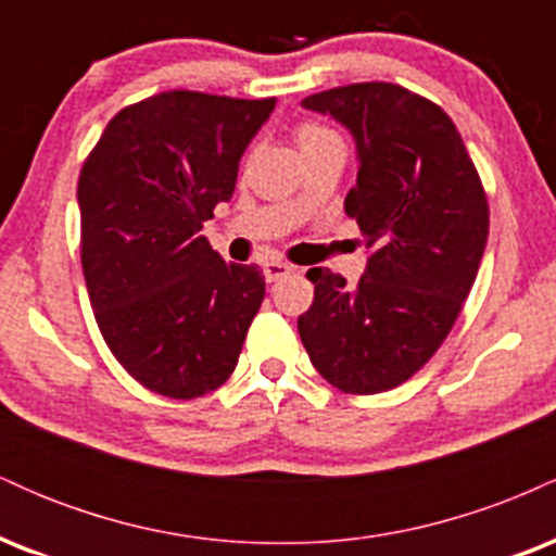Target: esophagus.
Wrapping results in <instances>:
<instances>
[{
	"label": "esophagus",
	"instance_id": "esophagus-1",
	"mask_svg": "<svg viewBox=\"0 0 556 556\" xmlns=\"http://www.w3.org/2000/svg\"><path fill=\"white\" fill-rule=\"evenodd\" d=\"M295 271V266L292 264H285V261H266L264 264V277L266 282H279V279H285L287 274Z\"/></svg>",
	"mask_w": 556,
	"mask_h": 556
}]
</instances>
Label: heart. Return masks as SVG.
<instances>
[{"instance_id":"1","label":"heart","mask_w":556,"mask_h":556,"mask_svg":"<svg viewBox=\"0 0 556 556\" xmlns=\"http://www.w3.org/2000/svg\"><path fill=\"white\" fill-rule=\"evenodd\" d=\"M292 136H295V143L303 156L316 154V151L329 149V146H342L340 136L331 127L318 123V119H300Z\"/></svg>"}]
</instances>
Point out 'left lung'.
I'll use <instances>...</instances> for the list:
<instances>
[{
  "label": "left lung",
  "mask_w": 556,
  "mask_h": 556,
  "mask_svg": "<svg viewBox=\"0 0 556 556\" xmlns=\"http://www.w3.org/2000/svg\"><path fill=\"white\" fill-rule=\"evenodd\" d=\"M303 106L353 130L361 164L344 212L376 251L355 287L308 269L314 303L298 318L300 340L340 392H389L460 316L489 238L486 190L442 106L397 83H350Z\"/></svg>",
  "instance_id": "obj_1"
}]
</instances>
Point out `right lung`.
<instances>
[{
	"label": "right lung",
	"mask_w": 556,
	"mask_h": 556,
	"mask_svg": "<svg viewBox=\"0 0 556 556\" xmlns=\"http://www.w3.org/2000/svg\"><path fill=\"white\" fill-rule=\"evenodd\" d=\"M274 99L175 88L110 119L78 177L80 264L101 337L138 384L172 400L238 366L266 282L203 238Z\"/></svg>",
	"instance_id": "obj_1"
}]
</instances>
